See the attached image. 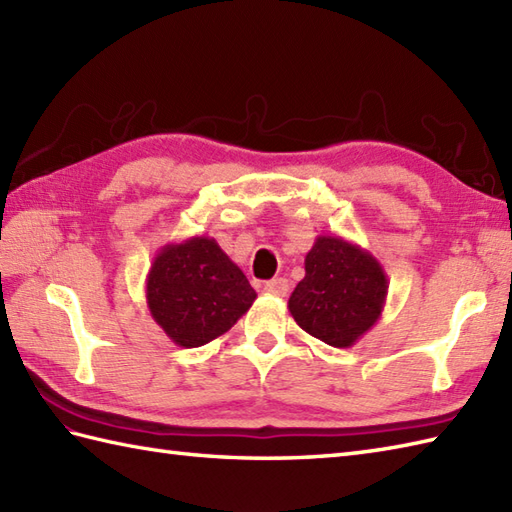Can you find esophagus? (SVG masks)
<instances>
[{
  "label": "esophagus",
  "instance_id": "1",
  "mask_svg": "<svg viewBox=\"0 0 512 512\" xmlns=\"http://www.w3.org/2000/svg\"><path fill=\"white\" fill-rule=\"evenodd\" d=\"M288 290H290V284H288V279H284V277L270 279V281H266V284H264V292H266V295L286 297Z\"/></svg>",
  "mask_w": 512,
  "mask_h": 512
}]
</instances>
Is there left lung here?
<instances>
[{
	"label": "left lung",
	"mask_w": 512,
	"mask_h": 512,
	"mask_svg": "<svg viewBox=\"0 0 512 512\" xmlns=\"http://www.w3.org/2000/svg\"><path fill=\"white\" fill-rule=\"evenodd\" d=\"M387 288L385 270L369 250L339 235H319L288 310L314 339L352 347L383 314Z\"/></svg>",
	"instance_id": "8db88e82"
}]
</instances>
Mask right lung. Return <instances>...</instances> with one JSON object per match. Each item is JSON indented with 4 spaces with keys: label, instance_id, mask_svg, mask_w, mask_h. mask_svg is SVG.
Returning a JSON list of instances; mask_svg holds the SVG:
<instances>
[{
    "label": "right lung",
    "instance_id": "1",
    "mask_svg": "<svg viewBox=\"0 0 512 512\" xmlns=\"http://www.w3.org/2000/svg\"><path fill=\"white\" fill-rule=\"evenodd\" d=\"M145 297L151 319L173 343L200 347L231 330L257 292L213 237L195 235L158 250Z\"/></svg>",
    "mask_w": 512,
    "mask_h": 512
}]
</instances>
